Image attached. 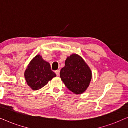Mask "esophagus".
Masks as SVG:
<instances>
[{"instance_id": "obj_1", "label": "esophagus", "mask_w": 128, "mask_h": 128, "mask_svg": "<svg viewBox=\"0 0 128 128\" xmlns=\"http://www.w3.org/2000/svg\"><path fill=\"white\" fill-rule=\"evenodd\" d=\"M56 72V76H58L60 75V70H56V72Z\"/></svg>"}]
</instances>
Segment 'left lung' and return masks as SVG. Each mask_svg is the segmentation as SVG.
Returning <instances> with one entry per match:
<instances>
[{"label":"left lung","instance_id":"obj_1","mask_svg":"<svg viewBox=\"0 0 128 128\" xmlns=\"http://www.w3.org/2000/svg\"><path fill=\"white\" fill-rule=\"evenodd\" d=\"M60 76L71 92L80 94L89 86L92 73L83 58L77 54H72L66 58L65 66L61 69Z\"/></svg>","mask_w":128,"mask_h":128}]
</instances>
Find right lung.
<instances>
[{
  "instance_id": "1",
  "label": "right lung",
  "mask_w": 128,
  "mask_h": 128,
  "mask_svg": "<svg viewBox=\"0 0 128 128\" xmlns=\"http://www.w3.org/2000/svg\"><path fill=\"white\" fill-rule=\"evenodd\" d=\"M24 76L27 84L33 90H37L47 84L49 81L56 77V74L51 70L50 63L38 54L29 63Z\"/></svg>"
}]
</instances>
